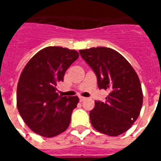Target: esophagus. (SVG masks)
Masks as SVG:
<instances>
[{
  "label": "esophagus",
  "instance_id": "obj_1",
  "mask_svg": "<svg viewBox=\"0 0 161 161\" xmlns=\"http://www.w3.org/2000/svg\"><path fill=\"white\" fill-rule=\"evenodd\" d=\"M86 98H84V97H82V96H80L79 97V100H80V102H83V100H85Z\"/></svg>",
  "mask_w": 161,
  "mask_h": 161
}]
</instances>
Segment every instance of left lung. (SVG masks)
Here are the masks:
<instances>
[{
	"mask_svg": "<svg viewBox=\"0 0 161 161\" xmlns=\"http://www.w3.org/2000/svg\"><path fill=\"white\" fill-rule=\"evenodd\" d=\"M97 76L99 89L109 91L105 102L95 101L89 113L93 127L109 136L126 132L140 115L141 84L130 63L112 48L99 47L79 50Z\"/></svg>",
	"mask_w": 161,
	"mask_h": 161,
	"instance_id": "8db88e82",
	"label": "left lung"
}]
</instances>
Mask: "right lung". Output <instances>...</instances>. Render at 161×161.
I'll use <instances>...</instances> for the list:
<instances>
[{
    "instance_id": "right-lung-1",
    "label": "right lung",
    "mask_w": 161,
    "mask_h": 161,
    "mask_svg": "<svg viewBox=\"0 0 161 161\" xmlns=\"http://www.w3.org/2000/svg\"><path fill=\"white\" fill-rule=\"evenodd\" d=\"M78 56L75 50L47 47L35 54L21 72L16 105L24 122L34 133L54 137L69 126L79 99L78 96L58 95L57 86Z\"/></svg>"
}]
</instances>
